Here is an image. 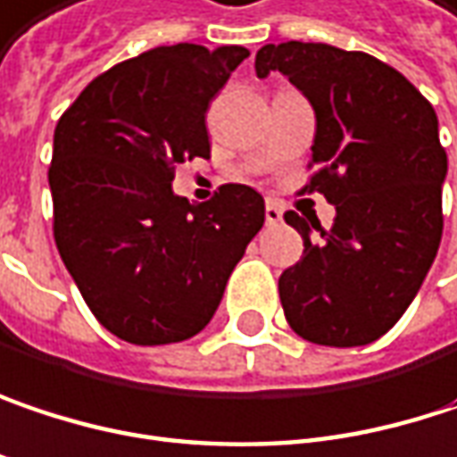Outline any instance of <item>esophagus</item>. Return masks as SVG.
I'll use <instances>...</instances> for the list:
<instances>
[{
    "instance_id": "esophagus-1",
    "label": "esophagus",
    "mask_w": 457,
    "mask_h": 457,
    "mask_svg": "<svg viewBox=\"0 0 457 457\" xmlns=\"http://www.w3.org/2000/svg\"><path fill=\"white\" fill-rule=\"evenodd\" d=\"M264 217H267V225H279V222H282V206L270 198V201H267V212H264Z\"/></svg>"
}]
</instances>
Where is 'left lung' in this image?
I'll return each instance as SVG.
<instances>
[{
	"label": "left lung",
	"mask_w": 457,
	"mask_h": 457,
	"mask_svg": "<svg viewBox=\"0 0 457 457\" xmlns=\"http://www.w3.org/2000/svg\"><path fill=\"white\" fill-rule=\"evenodd\" d=\"M271 70L316 112L313 172L298 193H321L337 212L329 229L312 214H285L303 237L301 262L279 277L285 319L316 345L374 343L411 306L439 248L447 154L435 106L366 52L267 44L256 75Z\"/></svg>",
	"instance_id": "8db88e82"
}]
</instances>
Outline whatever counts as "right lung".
<instances>
[{
	"label": "right lung",
	"mask_w": 457,
	"mask_h": 457,
	"mask_svg": "<svg viewBox=\"0 0 457 457\" xmlns=\"http://www.w3.org/2000/svg\"><path fill=\"white\" fill-rule=\"evenodd\" d=\"M245 46H156L96 75L54 128V243L83 301L112 335L167 345L217 312L264 198L228 183L190 204L175 170L212 154L206 109Z\"/></svg>",
	"instance_id": "obj_1"
}]
</instances>
